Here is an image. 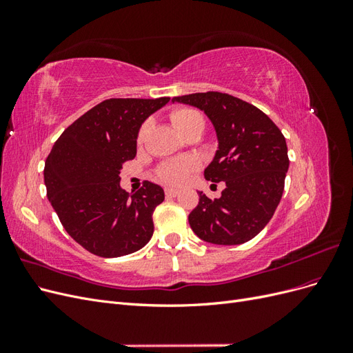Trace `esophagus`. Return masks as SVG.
<instances>
[{
  "instance_id": "34e87169",
  "label": "esophagus",
  "mask_w": 353,
  "mask_h": 353,
  "mask_svg": "<svg viewBox=\"0 0 353 353\" xmlns=\"http://www.w3.org/2000/svg\"><path fill=\"white\" fill-rule=\"evenodd\" d=\"M178 193H179V191L175 190V188H166V190H165V194H166L168 197H175V196H178Z\"/></svg>"
}]
</instances>
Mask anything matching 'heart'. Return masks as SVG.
<instances>
[{"mask_svg": "<svg viewBox=\"0 0 353 353\" xmlns=\"http://www.w3.org/2000/svg\"><path fill=\"white\" fill-rule=\"evenodd\" d=\"M169 119L181 135H185L187 132L193 130H200V131L205 130V119H203V116L197 110H193V109L176 108L169 113ZM148 130H150V122L145 121L140 126V130H138V134H137L138 145L144 144ZM196 169H197V162L193 159L172 160V162L160 163L154 170V175L160 183L172 185V187H179L185 183L190 174Z\"/></svg>", "mask_w": 353, "mask_h": 353, "instance_id": "obj_1", "label": "heart"}]
</instances>
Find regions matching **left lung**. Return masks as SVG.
Segmentation results:
<instances>
[{
  "label": "left lung",
  "mask_w": 353,
  "mask_h": 353,
  "mask_svg": "<svg viewBox=\"0 0 353 353\" xmlns=\"http://www.w3.org/2000/svg\"><path fill=\"white\" fill-rule=\"evenodd\" d=\"M172 101L196 105L209 116L219 150L205 178L227 185L215 200L199 194L188 215L191 230L213 244L252 240L271 221L284 191L290 160L280 128L256 105L225 92H196Z\"/></svg>",
  "instance_id": "8db88e82"
}]
</instances>
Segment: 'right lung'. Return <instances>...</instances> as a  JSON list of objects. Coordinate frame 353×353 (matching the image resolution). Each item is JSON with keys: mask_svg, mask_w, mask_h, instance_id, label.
<instances>
[{"mask_svg": "<svg viewBox=\"0 0 353 353\" xmlns=\"http://www.w3.org/2000/svg\"><path fill=\"white\" fill-rule=\"evenodd\" d=\"M160 99H109L68 126L46 160L47 197L63 228L85 250L119 258L140 250L154 231L153 212L163 188L145 181L122 190L121 169L137 154V134Z\"/></svg>", "mask_w": 353, "mask_h": 353, "instance_id": "obj_1", "label": "right lung"}]
</instances>
